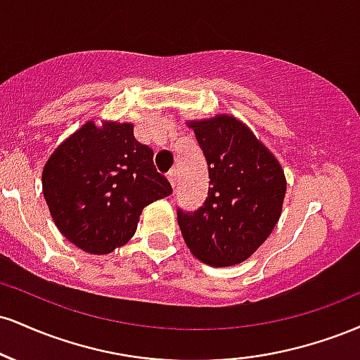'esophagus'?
Returning a JSON list of instances; mask_svg holds the SVG:
<instances>
[{"instance_id": "1", "label": "esophagus", "mask_w": 360, "mask_h": 360, "mask_svg": "<svg viewBox=\"0 0 360 360\" xmlns=\"http://www.w3.org/2000/svg\"><path fill=\"white\" fill-rule=\"evenodd\" d=\"M167 179H169V183H171L172 188H176V181H177V172H176V169H172V171L167 172Z\"/></svg>"}]
</instances>
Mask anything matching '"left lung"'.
<instances>
[{
	"label": "left lung",
	"instance_id": "obj_1",
	"mask_svg": "<svg viewBox=\"0 0 360 360\" xmlns=\"http://www.w3.org/2000/svg\"><path fill=\"white\" fill-rule=\"evenodd\" d=\"M208 164V196L196 212L177 208V223L194 257L213 267L240 264L279 220L286 179L279 162L233 117L193 122Z\"/></svg>",
	"mask_w": 360,
	"mask_h": 360
}]
</instances>
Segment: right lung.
I'll use <instances>...</instances> for the list:
<instances>
[{"instance_id":"add662e5","label":"right lung","mask_w":360,"mask_h":360,"mask_svg":"<svg viewBox=\"0 0 360 360\" xmlns=\"http://www.w3.org/2000/svg\"><path fill=\"white\" fill-rule=\"evenodd\" d=\"M42 184L57 229L89 254L125 245L142 210L172 194L130 123H86L47 160Z\"/></svg>"}]
</instances>
